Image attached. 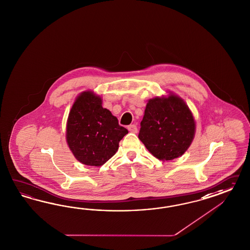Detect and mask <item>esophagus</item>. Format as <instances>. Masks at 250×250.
<instances>
[{"mask_svg": "<svg viewBox=\"0 0 250 250\" xmlns=\"http://www.w3.org/2000/svg\"><path fill=\"white\" fill-rule=\"evenodd\" d=\"M127 129H128L129 132H131V133H137V127H136V125H130L127 126Z\"/></svg>", "mask_w": 250, "mask_h": 250, "instance_id": "1", "label": "esophagus"}]
</instances>
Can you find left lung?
<instances>
[{"label": "left lung", "instance_id": "8db88e82", "mask_svg": "<svg viewBox=\"0 0 250 250\" xmlns=\"http://www.w3.org/2000/svg\"><path fill=\"white\" fill-rule=\"evenodd\" d=\"M140 125L139 139L159 160L181 157L195 134L193 115L185 102L175 94L148 100Z\"/></svg>", "mask_w": 250, "mask_h": 250}]
</instances>
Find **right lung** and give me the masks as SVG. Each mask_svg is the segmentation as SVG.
I'll return each mask as SVG.
<instances>
[{
    "instance_id": "add662e5",
    "label": "right lung",
    "mask_w": 250,
    "mask_h": 250,
    "mask_svg": "<svg viewBox=\"0 0 250 250\" xmlns=\"http://www.w3.org/2000/svg\"><path fill=\"white\" fill-rule=\"evenodd\" d=\"M102 103L93 91H83L68 114V147L76 159L88 166L104 165L118 150L120 140L128 133Z\"/></svg>"
}]
</instances>
